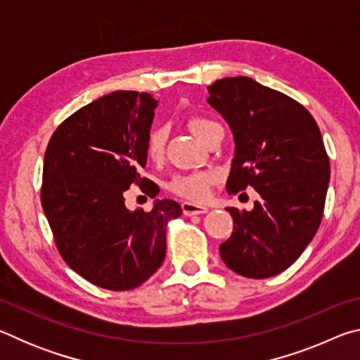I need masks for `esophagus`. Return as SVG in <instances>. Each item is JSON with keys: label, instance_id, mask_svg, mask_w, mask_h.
I'll return each instance as SVG.
<instances>
[{"label": "esophagus", "instance_id": "1", "mask_svg": "<svg viewBox=\"0 0 360 360\" xmlns=\"http://www.w3.org/2000/svg\"><path fill=\"white\" fill-rule=\"evenodd\" d=\"M181 208H182V212H184L186 216H198V214H205V212L208 211L206 206L191 203V202H182Z\"/></svg>", "mask_w": 360, "mask_h": 360}]
</instances>
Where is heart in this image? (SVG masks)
I'll return each instance as SVG.
<instances>
[{"instance_id":"1","label":"heart","mask_w":360,"mask_h":360,"mask_svg":"<svg viewBox=\"0 0 360 360\" xmlns=\"http://www.w3.org/2000/svg\"><path fill=\"white\" fill-rule=\"evenodd\" d=\"M217 122L208 117H191L188 119V129L193 131L200 141L205 143L212 131L219 129ZM167 143V127L155 125L146 138V155L150 160L158 162L163 157ZM217 181V174L212 172H200L191 174H176L168 181L167 188L179 198L188 200V202H202L210 192V187Z\"/></svg>"}]
</instances>
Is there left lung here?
Instances as JSON below:
<instances>
[{
    "label": "left lung",
    "instance_id": "obj_1",
    "mask_svg": "<svg viewBox=\"0 0 360 360\" xmlns=\"http://www.w3.org/2000/svg\"><path fill=\"white\" fill-rule=\"evenodd\" d=\"M208 90L235 138L227 192L257 193L252 211L227 208L233 233L221 259L241 276H275L300 257L324 216L330 162L321 130L303 105L251 77L219 79Z\"/></svg>",
    "mask_w": 360,
    "mask_h": 360
}]
</instances>
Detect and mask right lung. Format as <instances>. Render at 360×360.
I'll list each match as a JSON object with an SVG mask.
<instances>
[{
    "mask_svg": "<svg viewBox=\"0 0 360 360\" xmlns=\"http://www.w3.org/2000/svg\"><path fill=\"white\" fill-rule=\"evenodd\" d=\"M157 101L117 90L71 114L47 144L41 205L62 259L77 275L108 290L141 285L162 265L167 224L181 216L174 200L150 211L127 210L130 187L155 197L139 174Z\"/></svg>",
    "mask_w": 360,
    "mask_h": 360,
    "instance_id": "obj_1",
    "label": "right lung"
}]
</instances>
